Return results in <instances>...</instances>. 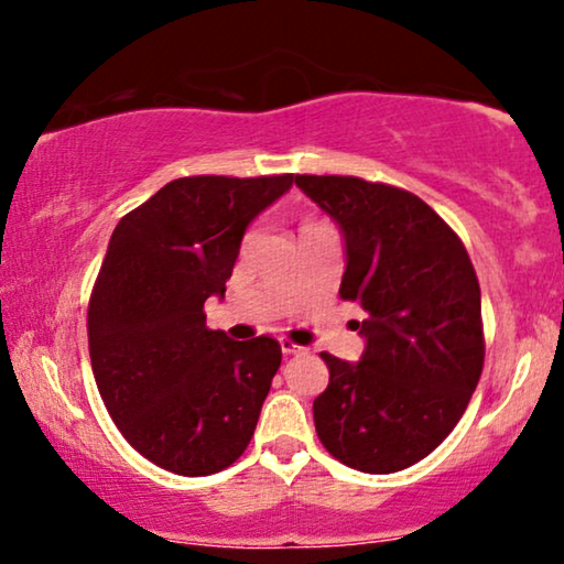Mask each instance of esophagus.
Instances as JSON below:
<instances>
[{
    "label": "esophagus",
    "instance_id": "1",
    "mask_svg": "<svg viewBox=\"0 0 564 564\" xmlns=\"http://www.w3.org/2000/svg\"><path fill=\"white\" fill-rule=\"evenodd\" d=\"M280 346H282V354H303L305 349L295 341H290V338H280Z\"/></svg>",
    "mask_w": 564,
    "mask_h": 564
}]
</instances>
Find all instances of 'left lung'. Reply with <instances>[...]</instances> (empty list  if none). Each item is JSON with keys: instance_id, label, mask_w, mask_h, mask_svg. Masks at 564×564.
Listing matches in <instances>:
<instances>
[{"instance_id": "left-lung-1", "label": "left lung", "mask_w": 564, "mask_h": 564, "mask_svg": "<svg viewBox=\"0 0 564 564\" xmlns=\"http://www.w3.org/2000/svg\"><path fill=\"white\" fill-rule=\"evenodd\" d=\"M346 241L338 295L359 303V365L323 351L321 444L346 467L388 475L429 457L480 382V284L459 236L413 192L359 176L297 174Z\"/></svg>"}]
</instances>
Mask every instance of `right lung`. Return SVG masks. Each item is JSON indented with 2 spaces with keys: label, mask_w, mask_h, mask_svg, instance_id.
<instances>
[{
  "label": "right lung",
  "mask_w": 564,
  "mask_h": 564,
  "mask_svg": "<svg viewBox=\"0 0 564 564\" xmlns=\"http://www.w3.org/2000/svg\"><path fill=\"white\" fill-rule=\"evenodd\" d=\"M290 187L292 174L182 176L112 230L89 297L91 372L126 442L169 473H220L251 442L282 349L210 330L205 300L226 295L246 226Z\"/></svg>",
  "instance_id": "right-lung-1"
}]
</instances>
